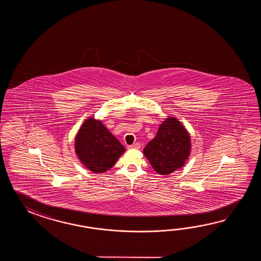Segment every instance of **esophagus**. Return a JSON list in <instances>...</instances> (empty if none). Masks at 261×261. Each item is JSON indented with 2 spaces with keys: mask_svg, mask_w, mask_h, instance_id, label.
I'll use <instances>...</instances> for the list:
<instances>
[{
  "mask_svg": "<svg viewBox=\"0 0 261 261\" xmlns=\"http://www.w3.org/2000/svg\"><path fill=\"white\" fill-rule=\"evenodd\" d=\"M140 147H141V145L139 143H135V144H130L128 146V149H140Z\"/></svg>",
  "mask_w": 261,
  "mask_h": 261,
  "instance_id": "34e87169",
  "label": "esophagus"
}]
</instances>
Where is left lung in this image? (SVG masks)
<instances>
[{
	"instance_id": "1",
	"label": "left lung",
	"mask_w": 261,
	"mask_h": 261,
	"mask_svg": "<svg viewBox=\"0 0 261 261\" xmlns=\"http://www.w3.org/2000/svg\"><path fill=\"white\" fill-rule=\"evenodd\" d=\"M190 136L175 117H168L155 138L144 147V154L155 172L167 175L184 166L191 149Z\"/></svg>"
}]
</instances>
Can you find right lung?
<instances>
[{"instance_id":"add662e5","label":"right lung","mask_w":261,"mask_h":261,"mask_svg":"<svg viewBox=\"0 0 261 261\" xmlns=\"http://www.w3.org/2000/svg\"><path fill=\"white\" fill-rule=\"evenodd\" d=\"M74 148L85 167L96 173L110 170L125 152L119 141L93 117L88 118L79 129Z\"/></svg>"}]
</instances>
